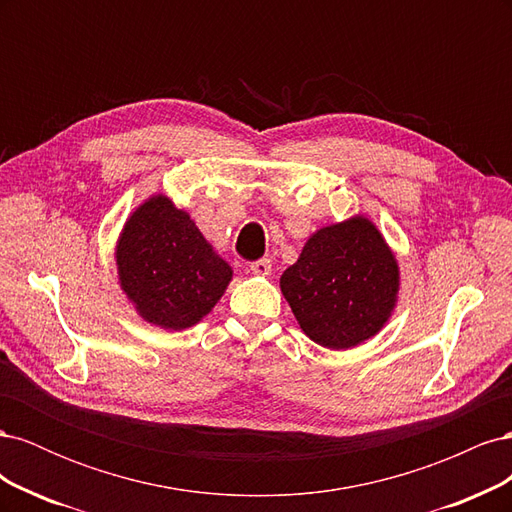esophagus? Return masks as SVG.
Masks as SVG:
<instances>
[{"label": "esophagus", "mask_w": 512, "mask_h": 512, "mask_svg": "<svg viewBox=\"0 0 512 512\" xmlns=\"http://www.w3.org/2000/svg\"><path fill=\"white\" fill-rule=\"evenodd\" d=\"M250 271H252L254 275H258V277H267V275H271V260L262 258V260L252 262V265H250Z\"/></svg>", "instance_id": "esophagus-1"}]
</instances>
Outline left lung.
Masks as SVG:
<instances>
[{"mask_svg": "<svg viewBox=\"0 0 512 512\" xmlns=\"http://www.w3.org/2000/svg\"><path fill=\"white\" fill-rule=\"evenodd\" d=\"M399 286L393 250L361 213L318 228L280 280L301 331L329 350L378 335L395 312Z\"/></svg>", "mask_w": 512, "mask_h": 512, "instance_id": "obj_1", "label": "left lung"}]
</instances>
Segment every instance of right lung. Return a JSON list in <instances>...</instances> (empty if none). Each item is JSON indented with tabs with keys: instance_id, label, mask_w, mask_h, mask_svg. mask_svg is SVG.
Instances as JSON below:
<instances>
[{
	"instance_id": "obj_1",
	"label": "right lung",
	"mask_w": 512,
	"mask_h": 512,
	"mask_svg": "<svg viewBox=\"0 0 512 512\" xmlns=\"http://www.w3.org/2000/svg\"><path fill=\"white\" fill-rule=\"evenodd\" d=\"M119 286L145 322L183 331L203 320L232 280L188 211L151 194L123 224L115 245Z\"/></svg>"
}]
</instances>
